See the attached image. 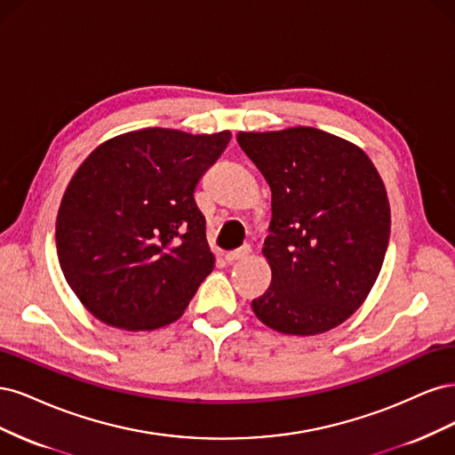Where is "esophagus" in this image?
Returning a JSON list of instances; mask_svg holds the SVG:
<instances>
[{
    "instance_id": "1",
    "label": "esophagus",
    "mask_w": 455,
    "mask_h": 455,
    "mask_svg": "<svg viewBox=\"0 0 455 455\" xmlns=\"http://www.w3.org/2000/svg\"><path fill=\"white\" fill-rule=\"evenodd\" d=\"M249 251H251V249H249V245H243V247L236 249V251H230V253H227V255H225V259H227V262L240 260V259H245V257L249 255Z\"/></svg>"
}]
</instances>
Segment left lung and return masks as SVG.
Here are the masks:
<instances>
[{
	"mask_svg": "<svg viewBox=\"0 0 455 455\" xmlns=\"http://www.w3.org/2000/svg\"><path fill=\"white\" fill-rule=\"evenodd\" d=\"M236 140L272 190L262 247L272 283L251 302L255 315L283 334L339 327L384 265L391 212L382 178L357 145L317 128L240 132Z\"/></svg>",
	"mask_w": 455,
	"mask_h": 455,
	"instance_id": "obj_1",
	"label": "left lung"
}]
</instances>
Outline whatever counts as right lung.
<instances>
[{
    "instance_id": "1",
    "label": "right lung",
    "mask_w": 455,
    "mask_h": 455,
    "mask_svg": "<svg viewBox=\"0 0 455 455\" xmlns=\"http://www.w3.org/2000/svg\"><path fill=\"white\" fill-rule=\"evenodd\" d=\"M230 132L145 128L94 149L56 217L66 282L94 317L126 331L180 319L215 259L195 188Z\"/></svg>"
}]
</instances>
